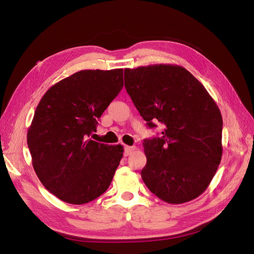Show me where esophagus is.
Segmentation results:
<instances>
[{
	"label": "esophagus",
	"instance_id": "1",
	"mask_svg": "<svg viewBox=\"0 0 254 254\" xmlns=\"http://www.w3.org/2000/svg\"><path fill=\"white\" fill-rule=\"evenodd\" d=\"M135 149L134 146H125V149H124V155L127 157L129 155H131L132 151Z\"/></svg>",
	"mask_w": 254,
	"mask_h": 254
}]
</instances>
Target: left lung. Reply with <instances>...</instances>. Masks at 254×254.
Instances as JSON below:
<instances>
[{
	"label": "left lung",
	"instance_id": "8db88e82",
	"mask_svg": "<svg viewBox=\"0 0 254 254\" xmlns=\"http://www.w3.org/2000/svg\"><path fill=\"white\" fill-rule=\"evenodd\" d=\"M125 88L147 126L164 125L143 143L142 179L163 201L193 200L209 187L222 156V118L202 83L187 68L152 64L125 68Z\"/></svg>",
	"mask_w": 254,
	"mask_h": 254
}]
</instances>
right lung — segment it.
Returning <instances> with one entry per match:
<instances>
[{
  "label": "right lung",
  "instance_id": "right-lung-1",
  "mask_svg": "<svg viewBox=\"0 0 254 254\" xmlns=\"http://www.w3.org/2000/svg\"><path fill=\"white\" fill-rule=\"evenodd\" d=\"M123 86V68L83 70L54 84L38 104L27 145L38 178L63 201L88 203L109 188L124 149L90 135Z\"/></svg>",
  "mask_w": 254,
  "mask_h": 254
}]
</instances>
